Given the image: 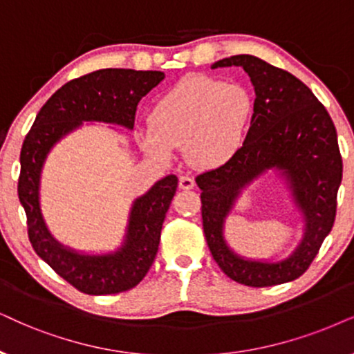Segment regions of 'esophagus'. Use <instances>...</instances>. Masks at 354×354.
Listing matches in <instances>:
<instances>
[{"mask_svg": "<svg viewBox=\"0 0 354 354\" xmlns=\"http://www.w3.org/2000/svg\"><path fill=\"white\" fill-rule=\"evenodd\" d=\"M178 185H180L181 189H192L194 187V180H192L189 174H181Z\"/></svg>", "mask_w": 354, "mask_h": 354, "instance_id": "1", "label": "esophagus"}]
</instances>
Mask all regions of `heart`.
I'll return each instance as SVG.
<instances>
[{"mask_svg": "<svg viewBox=\"0 0 354 354\" xmlns=\"http://www.w3.org/2000/svg\"><path fill=\"white\" fill-rule=\"evenodd\" d=\"M252 115L253 97L245 86L192 77L160 97L138 138L156 160L186 147L192 163L218 167L241 149Z\"/></svg>", "mask_w": 354, "mask_h": 354, "instance_id": "1", "label": "heart"}]
</instances>
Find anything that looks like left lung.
Segmentation results:
<instances>
[{
  "label": "left lung",
  "instance_id": "8db88e82",
  "mask_svg": "<svg viewBox=\"0 0 354 354\" xmlns=\"http://www.w3.org/2000/svg\"><path fill=\"white\" fill-rule=\"evenodd\" d=\"M241 66L252 80L253 115L243 145L229 162L196 176L203 227L212 258L230 279L268 288L297 279L308 270L337 216L343 176L337 129L310 88L289 71L253 55H234L212 65ZM270 167L285 173L306 217L299 248L284 262H248L231 252L221 236L223 218L241 187Z\"/></svg>",
  "mask_w": 354,
  "mask_h": 354
}]
</instances>
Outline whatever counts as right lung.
<instances>
[{"label": "right lung", "mask_w": 354, "mask_h": 354, "mask_svg": "<svg viewBox=\"0 0 354 354\" xmlns=\"http://www.w3.org/2000/svg\"><path fill=\"white\" fill-rule=\"evenodd\" d=\"M165 78L163 71L96 70L65 83L39 111L22 142L17 196L28 217L34 252L80 292L102 296L129 290L144 279L158 252L160 234L176 192L168 174L133 203L127 240L119 252L88 257L70 252L52 239L39 209V178L48 150L83 120H102L132 129L138 101Z\"/></svg>", "instance_id": "right-lung-1"}]
</instances>
